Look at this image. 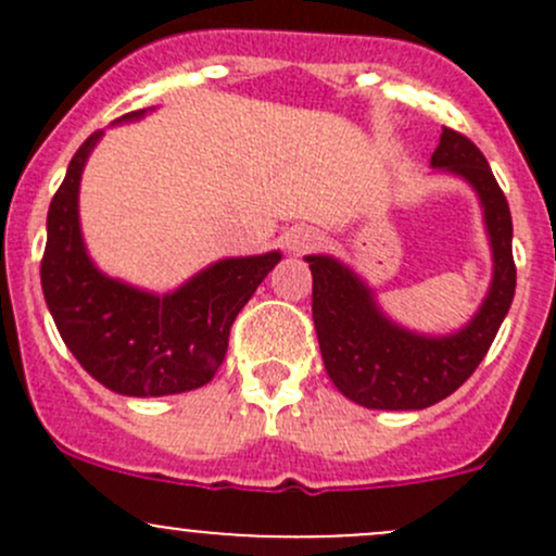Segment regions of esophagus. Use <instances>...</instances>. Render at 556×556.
Returning a JSON list of instances; mask_svg holds the SVG:
<instances>
[{"label": "esophagus", "mask_w": 556, "mask_h": 556, "mask_svg": "<svg viewBox=\"0 0 556 556\" xmlns=\"http://www.w3.org/2000/svg\"><path fill=\"white\" fill-rule=\"evenodd\" d=\"M319 239L323 237H319L314 228H295V231L288 233V250L293 252V255H299V252H309L319 244Z\"/></svg>", "instance_id": "34e87169"}]
</instances>
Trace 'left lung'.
<instances>
[{
  "label": "left lung",
  "instance_id": "1",
  "mask_svg": "<svg viewBox=\"0 0 556 556\" xmlns=\"http://www.w3.org/2000/svg\"><path fill=\"white\" fill-rule=\"evenodd\" d=\"M433 169L463 177L484 210L492 247V282L468 325L450 336L401 328L379 309L371 288L352 268L328 255H309L312 317L330 382L366 408L412 412L452 395L484 361L517 290L511 252V210L481 150L444 128L430 159Z\"/></svg>",
  "mask_w": 556,
  "mask_h": 556
}]
</instances>
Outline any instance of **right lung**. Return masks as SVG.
<instances>
[{
  "label": "right lung",
  "mask_w": 556,
  "mask_h": 556,
  "mask_svg": "<svg viewBox=\"0 0 556 556\" xmlns=\"http://www.w3.org/2000/svg\"><path fill=\"white\" fill-rule=\"evenodd\" d=\"M142 115L128 112L121 121ZM102 134L80 144L50 201L39 268L48 309L77 363L117 395L159 397L204 387L226 361L233 319L282 255L226 257L166 295L106 277L88 257L77 215L83 166Z\"/></svg>",
  "instance_id": "right-lung-1"
}]
</instances>
